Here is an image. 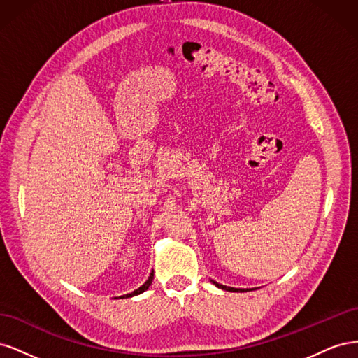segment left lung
Instances as JSON below:
<instances>
[{"instance_id":"8db88e82","label":"left lung","mask_w":358,"mask_h":358,"mask_svg":"<svg viewBox=\"0 0 358 358\" xmlns=\"http://www.w3.org/2000/svg\"><path fill=\"white\" fill-rule=\"evenodd\" d=\"M210 282H212V284H215L216 287H218V288H221V289H225V291H231V292H236V291H237V292H239V291H248V289H245V288L242 289V288H233V287H225V285H221V284H218V282H215V280H212V279H210Z\"/></svg>"}]
</instances>
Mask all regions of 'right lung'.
<instances>
[{
	"label": "right lung",
	"instance_id": "right-lung-1",
	"mask_svg": "<svg viewBox=\"0 0 358 358\" xmlns=\"http://www.w3.org/2000/svg\"><path fill=\"white\" fill-rule=\"evenodd\" d=\"M152 279H154V270H152V273L149 275L148 280H146V282H145L142 287L137 288V289H134L133 292H129V294H125V296H121V297H122V299H125V297H133V296H138V294H142V292H143V291H146V289L149 288V285L152 284Z\"/></svg>",
	"mask_w": 358,
	"mask_h": 358
}]
</instances>
